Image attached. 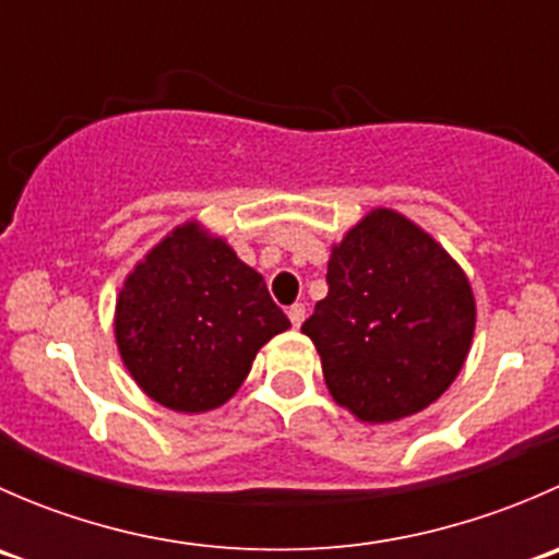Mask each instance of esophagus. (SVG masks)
I'll return each mask as SVG.
<instances>
[{"mask_svg":"<svg viewBox=\"0 0 559 559\" xmlns=\"http://www.w3.org/2000/svg\"><path fill=\"white\" fill-rule=\"evenodd\" d=\"M286 313H289L292 326H300L302 321H306V306H302V302H295V306H292Z\"/></svg>","mask_w":559,"mask_h":559,"instance_id":"esophagus-1","label":"esophagus"}]
</instances>
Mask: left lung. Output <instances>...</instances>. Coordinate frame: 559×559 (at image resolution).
Here are the masks:
<instances>
[{"mask_svg": "<svg viewBox=\"0 0 559 559\" xmlns=\"http://www.w3.org/2000/svg\"><path fill=\"white\" fill-rule=\"evenodd\" d=\"M324 300L302 332L337 405L384 425L436 403L471 352L476 300L421 227L376 207L332 246Z\"/></svg>", "mask_w": 559, "mask_h": 559, "instance_id": "8db88e82", "label": "left lung"}]
</instances>
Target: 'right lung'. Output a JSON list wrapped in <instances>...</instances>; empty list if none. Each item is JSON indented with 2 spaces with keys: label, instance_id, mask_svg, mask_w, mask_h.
<instances>
[{
  "label": "right lung",
  "instance_id": "obj_1",
  "mask_svg": "<svg viewBox=\"0 0 559 559\" xmlns=\"http://www.w3.org/2000/svg\"><path fill=\"white\" fill-rule=\"evenodd\" d=\"M286 326L262 275L197 222L151 248L116 302L127 370L151 400L183 414L227 403L259 348Z\"/></svg>",
  "mask_w": 559,
  "mask_h": 559
}]
</instances>
